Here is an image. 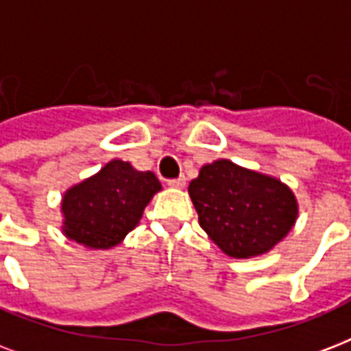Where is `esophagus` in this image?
Returning a JSON list of instances; mask_svg holds the SVG:
<instances>
[{
  "label": "esophagus",
  "mask_w": 351,
  "mask_h": 351,
  "mask_svg": "<svg viewBox=\"0 0 351 351\" xmlns=\"http://www.w3.org/2000/svg\"><path fill=\"white\" fill-rule=\"evenodd\" d=\"M167 186L175 187V189H182L186 186V176H178V178H173V180H167Z\"/></svg>",
  "instance_id": "34e87169"
}]
</instances>
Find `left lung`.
I'll return each instance as SVG.
<instances>
[{
	"instance_id": "1",
	"label": "left lung",
	"mask_w": 351,
	"mask_h": 351,
	"mask_svg": "<svg viewBox=\"0 0 351 351\" xmlns=\"http://www.w3.org/2000/svg\"><path fill=\"white\" fill-rule=\"evenodd\" d=\"M187 191L200 228L230 258L269 252L287 237L298 217V202L289 186L224 158L202 165Z\"/></svg>"
}]
</instances>
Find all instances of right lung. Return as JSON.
<instances>
[{
	"instance_id": "add662e5",
	"label": "right lung",
	"mask_w": 351,
	"mask_h": 351,
	"mask_svg": "<svg viewBox=\"0 0 351 351\" xmlns=\"http://www.w3.org/2000/svg\"><path fill=\"white\" fill-rule=\"evenodd\" d=\"M160 189L154 173L112 160L64 193L62 234L92 250L117 247L140 224L145 206Z\"/></svg>"
}]
</instances>
